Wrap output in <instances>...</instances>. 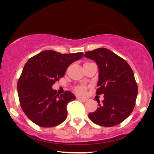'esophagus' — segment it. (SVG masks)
<instances>
[{"mask_svg": "<svg viewBox=\"0 0 154 154\" xmlns=\"http://www.w3.org/2000/svg\"><path fill=\"white\" fill-rule=\"evenodd\" d=\"M77 100H80V101H82V102L87 101V99H86V98H80V97H77Z\"/></svg>", "mask_w": 154, "mask_h": 154, "instance_id": "34e87169", "label": "esophagus"}]
</instances>
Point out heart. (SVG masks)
<instances>
[{
    "label": "heart",
    "instance_id": "heart-1",
    "mask_svg": "<svg viewBox=\"0 0 154 154\" xmlns=\"http://www.w3.org/2000/svg\"><path fill=\"white\" fill-rule=\"evenodd\" d=\"M86 90H87V88H86L85 86L79 85V86H77V87L75 88V91L76 93H77V94L82 95L85 94Z\"/></svg>",
    "mask_w": 154,
    "mask_h": 154
}]
</instances>
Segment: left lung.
<instances>
[{
    "instance_id": "left-lung-1",
    "label": "left lung",
    "mask_w": 154,
    "mask_h": 154,
    "mask_svg": "<svg viewBox=\"0 0 154 154\" xmlns=\"http://www.w3.org/2000/svg\"><path fill=\"white\" fill-rule=\"evenodd\" d=\"M98 66L99 79L97 95L104 100L94 112L88 114L93 122L100 126L113 127L125 120L133 111L137 95V85L133 71L128 62L104 48L85 54Z\"/></svg>"
}]
</instances>
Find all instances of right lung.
<instances>
[{"label":"right lung","mask_w":154,"mask_h":154,"mask_svg":"<svg viewBox=\"0 0 154 154\" xmlns=\"http://www.w3.org/2000/svg\"><path fill=\"white\" fill-rule=\"evenodd\" d=\"M82 56L83 53L62 54L47 50L25 63L17 82V91L21 107L32 122L43 128H52L66 119L67 104L76 97L69 91L59 95L52 86L64 76L69 66Z\"/></svg>","instance_id":"obj_1"}]
</instances>
